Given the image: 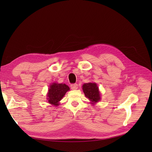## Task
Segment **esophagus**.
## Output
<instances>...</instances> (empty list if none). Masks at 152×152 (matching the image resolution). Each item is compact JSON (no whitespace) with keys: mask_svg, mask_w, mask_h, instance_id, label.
<instances>
[{"mask_svg":"<svg viewBox=\"0 0 152 152\" xmlns=\"http://www.w3.org/2000/svg\"><path fill=\"white\" fill-rule=\"evenodd\" d=\"M70 87L72 90H76L77 89V84H71Z\"/></svg>","mask_w":152,"mask_h":152,"instance_id":"esophagus-1","label":"esophagus"}]
</instances>
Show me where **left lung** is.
Listing matches in <instances>:
<instances>
[{"label":"left lung","mask_w":152,"mask_h":152,"mask_svg":"<svg viewBox=\"0 0 152 152\" xmlns=\"http://www.w3.org/2000/svg\"><path fill=\"white\" fill-rule=\"evenodd\" d=\"M83 90L85 96L89 99L92 105L100 100V94L96 83H89L84 84Z\"/></svg>","instance_id":"8db88e82"}]
</instances>
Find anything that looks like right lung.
I'll return each instance as SVG.
<instances>
[{
    "label": "right lung",
    "instance_id": "obj_1",
    "mask_svg": "<svg viewBox=\"0 0 152 152\" xmlns=\"http://www.w3.org/2000/svg\"><path fill=\"white\" fill-rule=\"evenodd\" d=\"M49 88L47 94L48 102L51 105L57 107L59 105V102L64 97L67 91H69V87L65 84L52 83Z\"/></svg>",
    "mask_w": 152,
    "mask_h": 152
}]
</instances>
